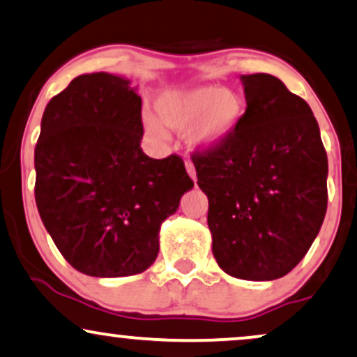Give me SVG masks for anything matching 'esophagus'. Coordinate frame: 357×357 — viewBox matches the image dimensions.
I'll use <instances>...</instances> for the list:
<instances>
[{
    "mask_svg": "<svg viewBox=\"0 0 357 357\" xmlns=\"http://www.w3.org/2000/svg\"><path fill=\"white\" fill-rule=\"evenodd\" d=\"M186 171H188V174L191 176L192 181H196V168H194V165L191 163V161H186Z\"/></svg>",
    "mask_w": 357,
    "mask_h": 357,
    "instance_id": "34e87169",
    "label": "esophagus"
}]
</instances>
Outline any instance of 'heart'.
Segmentation results:
<instances>
[{
	"label": "heart",
	"mask_w": 357,
	"mask_h": 357,
	"mask_svg": "<svg viewBox=\"0 0 357 357\" xmlns=\"http://www.w3.org/2000/svg\"><path fill=\"white\" fill-rule=\"evenodd\" d=\"M161 121L178 132H188V143L196 150L219 148L236 130L243 115V100L231 89L201 85L192 89H168L156 97ZM143 126L155 137L165 128L155 115L143 112Z\"/></svg>",
	"instance_id": "heart-1"
}]
</instances>
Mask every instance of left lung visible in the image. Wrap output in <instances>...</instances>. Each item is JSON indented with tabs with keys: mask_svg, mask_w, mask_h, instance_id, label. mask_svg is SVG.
<instances>
[{
	"mask_svg": "<svg viewBox=\"0 0 357 357\" xmlns=\"http://www.w3.org/2000/svg\"><path fill=\"white\" fill-rule=\"evenodd\" d=\"M247 108L215 150L194 153L212 254L231 277L270 282L310 250L328 206V156L303 98L270 74L241 75Z\"/></svg>",
	"mask_w": 357,
	"mask_h": 357,
	"instance_id": "left-lung-1",
	"label": "left lung"
}]
</instances>
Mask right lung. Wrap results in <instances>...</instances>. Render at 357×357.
Wrapping results in <instances>:
<instances>
[{
  "label": "right lung",
  "mask_w": 357,
  "mask_h": 357,
  "mask_svg": "<svg viewBox=\"0 0 357 357\" xmlns=\"http://www.w3.org/2000/svg\"><path fill=\"white\" fill-rule=\"evenodd\" d=\"M142 138V97L121 75H79L44 110L36 204L59 252L90 277L145 272L161 224L194 188L181 158L153 160Z\"/></svg>",
  "instance_id": "add662e5"
}]
</instances>
